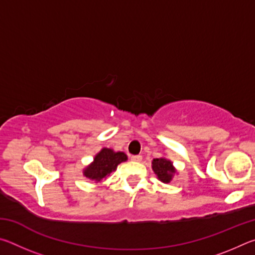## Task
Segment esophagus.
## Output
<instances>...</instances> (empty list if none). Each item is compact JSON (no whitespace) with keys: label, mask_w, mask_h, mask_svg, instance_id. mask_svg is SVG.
<instances>
[{"label":"esophagus","mask_w":255,"mask_h":255,"mask_svg":"<svg viewBox=\"0 0 255 255\" xmlns=\"http://www.w3.org/2000/svg\"><path fill=\"white\" fill-rule=\"evenodd\" d=\"M130 159L133 162H140L141 159H143V156H141V155H132Z\"/></svg>","instance_id":"34e87169"}]
</instances>
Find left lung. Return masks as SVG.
<instances>
[{"mask_svg": "<svg viewBox=\"0 0 255 255\" xmlns=\"http://www.w3.org/2000/svg\"><path fill=\"white\" fill-rule=\"evenodd\" d=\"M152 167L155 174L157 178L162 181V182L169 183L172 180V176L175 173L174 167L172 166V163L169 159L165 158H154L152 162Z\"/></svg>", "mask_w": 255, "mask_h": 255, "instance_id": "1", "label": "left lung"}]
</instances>
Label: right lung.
<instances>
[{"label":"right lung","mask_w":255,"mask_h":255,"mask_svg":"<svg viewBox=\"0 0 255 255\" xmlns=\"http://www.w3.org/2000/svg\"><path fill=\"white\" fill-rule=\"evenodd\" d=\"M125 161H127V155L125 153H115L112 149L103 148L94 158V162L91 165L86 167L84 175L86 178L94 180L96 182H100V181L107 179L111 174V172L117 169L118 164Z\"/></svg>","instance_id":"right-lung-1"}]
</instances>
